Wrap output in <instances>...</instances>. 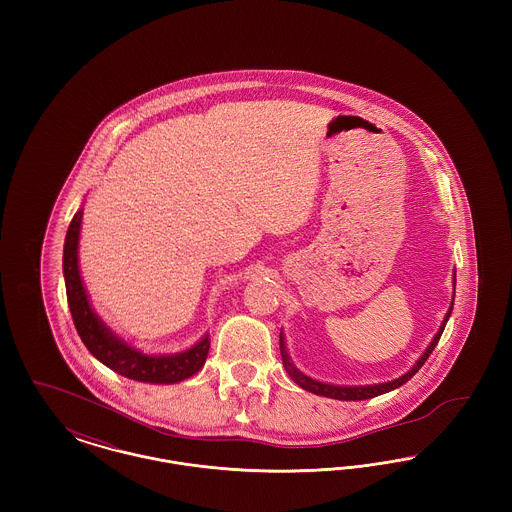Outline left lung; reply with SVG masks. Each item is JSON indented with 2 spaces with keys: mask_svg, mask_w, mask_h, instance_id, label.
<instances>
[{
  "mask_svg": "<svg viewBox=\"0 0 512 512\" xmlns=\"http://www.w3.org/2000/svg\"><path fill=\"white\" fill-rule=\"evenodd\" d=\"M453 282H457V278H455V276H453ZM451 311H453V303H451V307H449L447 315H445L443 322H441V326H439L438 334L434 336V340H432V343L428 345V349L422 353V357L416 361V365H414L409 372H405L403 376H399L397 380H391V382L374 384V386H334V384H324V382L313 380V378L305 376L301 370H297V368H295V365L292 363V359H290V355H288L284 336L280 334V353H282V363H284L286 372L290 374V378H292L293 382H295L299 388L311 391V393H315V395L330 397V399H340V401H363V399H370V397H376V395H382V393H388V391L395 390V388L403 386L405 382H409V380L413 378L414 374H416V372L422 368V365L428 361V357L432 355V351L436 349L439 338H441V334H443V328H445L447 320L451 317Z\"/></svg>",
  "mask_w": 512,
  "mask_h": 512,
  "instance_id": "obj_1",
  "label": "left lung"
}]
</instances>
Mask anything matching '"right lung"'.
I'll return each mask as SVG.
<instances>
[{"label": "right lung", "instance_id": "right-lung-1", "mask_svg": "<svg viewBox=\"0 0 512 512\" xmlns=\"http://www.w3.org/2000/svg\"><path fill=\"white\" fill-rule=\"evenodd\" d=\"M82 209L76 211L71 226L67 230L65 247H63V274L67 286V301L73 315L76 332L88 351L99 363L109 366L117 374L126 376L136 382L147 384H176L182 382L205 365L209 353V334L203 336L194 347L174 353V355H147L144 351L128 345L126 341L115 336L94 313L88 293L84 290L80 268H78V238L82 224Z\"/></svg>", "mask_w": 512, "mask_h": 512}]
</instances>
